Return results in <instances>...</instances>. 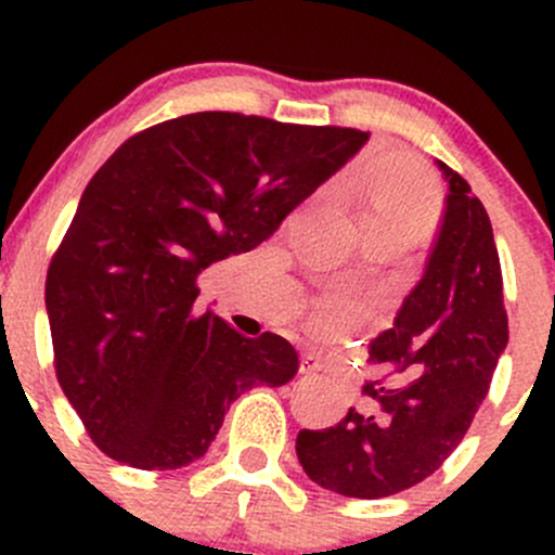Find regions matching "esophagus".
Instances as JSON below:
<instances>
[{
	"mask_svg": "<svg viewBox=\"0 0 555 555\" xmlns=\"http://www.w3.org/2000/svg\"><path fill=\"white\" fill-rule=\"evenodd\" d=\"M324 367V360L322 354H317V351H304V357H300V373H317Z\"/></svg>",
	"mask_w": 555,
	"mask_h": 555,
	"instance_id": "obj_1",
	"label": "esophagus"
}]
</instances>
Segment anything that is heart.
<instances>
[{
	"mask_svg": "<svg viewBox=\"0 0 555 555\" xmlns=\"http://www.w3.org/2000/svg\"><path fill=\"white\" fill-rule=\"evenodd\" d=\"M365 220L402 222L422 231L435 211V190L422 173L402 166H378L362 179ZM373 304L349 289H333L311 304L309 327L324 338H344L371 317Z\"/></svg>",
	"mask_w": 555,
	"mask_h": 555,
	"instance_id": "1",
	"label": "heart"
}]
</instances>
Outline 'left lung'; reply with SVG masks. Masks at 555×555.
Masks as SVG:
<instances>
[{
    "label": "left lung",
    "mask_w": 555,
    "mask_h": 555,
    "mask_svg": "<svg viewBox=\"0 0 555 555\" xmlns=\"http://www.w3.org/2000/svg\"><path fill=\"white\" fill-rule=\"evenodd\" d=\"M440 164V160H438ZM449 179L443 220L395 324L371 344L376 378L335 427L300 429L306 475L357 500L400 494L440 469L462 443L507 346L494 231L467 179Z\"/></svg>",
    "instance_id": "left-lung-1"
}]
</instances>
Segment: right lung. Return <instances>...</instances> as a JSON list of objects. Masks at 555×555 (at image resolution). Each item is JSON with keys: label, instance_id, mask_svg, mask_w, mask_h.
Returning a JSON list of instances; mask_svg holds the SVG:
<instances>
[{"label": "right lung", "instance_id": "right-lung-1", "mask_svg": "<svg viewBox=\"0 0 555 555\" xmlns=\"http://www.w3.org/2000/svg\"><path fill=\"white\" fill-rule=\"evenodd\" d=\"M371 133L195 112L93 173L44 282L55 378L93 443L139 469L206 453L236 397L298 373L287 338L198 313V276L255 249Z\"/></svg>", "mask_w": 555, "mask_h": 555}]
</instances>
